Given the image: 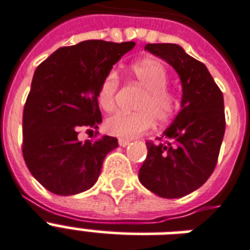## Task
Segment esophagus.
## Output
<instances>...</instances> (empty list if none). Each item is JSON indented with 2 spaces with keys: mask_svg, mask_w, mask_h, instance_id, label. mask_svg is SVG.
Segmentation results:
<instances>
[{
  "mask_svg": "<svg viewBox=\"0 0 250 250\" xmlns=\"http://www.w3.org/2000/svg\"><path fill=\"white\" fill-rule=\"evenodd\" d=\"M118 143H119V145H121V146H125V145H128L129 143H131V140H128V139H119V140H118Z\"/></svg>",
  "mask_w": 250,
  "mask_h": 250,
  "instance_id": "1",
  "label": "esophagus"
}]
</instances>
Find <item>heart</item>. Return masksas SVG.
I'll list each match as a JSON object with an SVG mask.
<instances>
[{"label": "heart", "instance_id": "heart-1", "mask_svg": "<svg viewBox=\"0 0 250 250\" xmlns=\"http://www.w3.org/2000/svg\"><path fill=\"white\" fill-rule=\"evenodd\" d=\"M131 75L145 92L137 104V113L114 114L106 121V131L121 139H133L148 132L154 125L166 123L179 109V100L168 85V71L160 60L145 58L133 63ZM121 85L119 75L110 70L98 85L97 101L102 109L110 113L117 106V93Z\"/></svg>", "mask_w": 250, "mask_h": 250}]
</instances>
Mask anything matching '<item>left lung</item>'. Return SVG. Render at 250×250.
Returning <instances> with one entry per match:
<instances>
[{
    "instance_id": "8db88e82",
    "label": "left lung",
    "mask_w": 250,
    "mask_h": 250,
    "mask_svg": "<svg viewBox=\"0 0 250 250\" xmlns=\"http://www.w3.org/2000/svg\"><path fill=\"white\" fill-rule=\"evenodd\" d=\"M145 49L175 68L183 97L180 113L160 141H146L148 156L139 179L161 197H183L200 188L217 166L226 129L223 93L205 64L182 46L148 44Z\"/></svg>"
}]
</instances>
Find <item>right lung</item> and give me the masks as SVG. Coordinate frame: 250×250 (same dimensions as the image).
<instances>
[{
  "instance_id": "add662e5",
  "label": "right lung",
  "mask_w": 250,
  "mask_h": 250,
  "mask_svg": "<svg viewBox=\"0 0 250 250\" xmlns=\"http://www.w3.org/2000/svg\"><path fill=\"white\" fill-rule=\"evenodd\" d=\"M133 46L132 41H82L62 46L37 66L23 110L21 152L33 178L53 193L89 189L106 154L118 146L115 137L82 143L78 135L98 128V85Z\"/></svg>"
}]
</instances>
